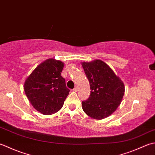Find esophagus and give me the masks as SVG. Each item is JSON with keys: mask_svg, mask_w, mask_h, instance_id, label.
Returning <instances> with one entry per match:
<instances>
[{"mask_svg": "<svg viewBox=\"0 0 155 155\" xmlns=\"http://www.w3.org/2000/svg\"><path fill=\"white\" fill-rule=\"evenodd\" d=\"M73 90L74 91H78V87H74V89H73Z\"/></svg>", "mask_w": 155, "mask_h": 155, "instance_id": "esophagus-1", "label": "esophagus"}]
</instances>
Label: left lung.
I'll use <instances>...</instances> for the list:
<instances>
[{"label":"left lung","instance_id":"left-lung-1","mask_svg":"<svg viewBox=\"0 0 155 155\" xmlns=\"http://www.w3.org/2000/svg\"><path fill=\"white\" fill-rule=\"evenodd\" d=\"M91 90L87 100L82 102V108L90 117L102 120L116 111L124 95L125 87L120 78L102 60L82 62Z\"/></svg>","mask_w":155,"mask_h":155}]
</instances>
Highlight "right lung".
I'll return each instance as SVG.
<instances>
[{"label":"right lung","instance_id":"1","mask_svg":"<svg viewBox=\"0 0 155 155\" xmlns=\"http://www.w3.org/2000/svg\"><path fill=\"white\" fill-rule=\"evenodd\" d=\"M64 67L61 61L48 59L38 65L25 81L24 90L28 100L43 114L58 112L69 93L61 75Z\"/></svg>","mask_w":155,"mask_h":155}]
</instances>
